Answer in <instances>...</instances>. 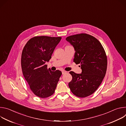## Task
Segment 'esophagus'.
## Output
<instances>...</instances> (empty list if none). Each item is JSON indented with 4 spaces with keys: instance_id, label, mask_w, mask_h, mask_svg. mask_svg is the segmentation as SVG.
I'll list each match as a JSON object with an SVG mask.
<instances>
[{
    "instance_id": "obj_1",
    "label": "esophagus",
    "mask_w": 126,
    "mask_h": 126,
    "mask_svg": "<svg viewBox=\"0 0 126 126\" xmlns=\"http://www.w3.org/2000/svg\"><path fill=\"white\" fill-rule=\"evenodd\" d=\"M62 74H64L65 73H67V71H64V70H63L62 71Z\"/></svg>"
}]
</instances>
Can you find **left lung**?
<instances>
[{
    "mask_svg": "<svg viewBox=\"0 0 126 126\" xmlns=\"http://www.w3.org/2000/svg\"><path fill=\"white\" fill-rule=\"evenodd\" d=\"M66 40L73 46L76 51L73 61L80 64L82 70L81 74L70 72L72 79L69 83V87L77 97H88L97 90L106 75L105 51L97 39L86 33L69 36Z\"/></svg>",
    "mask_w": 126,
    "mask_h": 126,
    "instance_id": "8db88e82",
    "label": "left lung"
}]
</instances>
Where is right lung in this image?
<instances>
[{"label":"right lung","mask_w":126,"mask_h":126,"mask_svg":"<svg viewBox=\"0 0 126 126\" xmlns=\"http://www.w3.org/2000/svg\"><path fill=\"white\" fill-rule=\"evenodd\" d=\"M61 39V37L37 36L29 39L23 49L22 73L31 90L38 97L45 98L52 95L62 75L61 71H52L45 64Z\"/></svg>","instance_id":"right-lung-1"}]
</instances>
